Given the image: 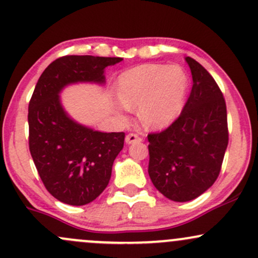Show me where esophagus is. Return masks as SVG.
Here are the masks:
<instances>
[{"mask_svg":"<svg viewBox=\"0 0 258 258\" xmlns=\"http://www.w3.org/2000/svg\"><path fill=\"white\" fill-rule=\"evenodd\" d=\"M126 143L127 144H132V143H136V142H142V138L140 137V136H137L136 134H128L126 136Z\"/></svg>","mask_w":258,"mask_h":258,"instance_id":"1","label":"esophagus"}]
</instances>
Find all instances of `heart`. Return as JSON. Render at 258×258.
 Masks as SVG:
<instances>
[{
  "instance_id": "1",
  "label": "heart",
  "mask_w": 258,
  "mask_h": 258,
  "mask_svg": "<svg viewBox=\"0 0 258 258\" xmlns=\"http://www.w3.org/2000/svg\"><path fill=\"white\" fill-rule=\"evenodd\" d=\"M187 79L179 66L143 64L118 78L117 94L123 106L138 107L144 126L163 127L179 114Z\"/></svg>"
}]
</instances>
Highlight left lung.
<instances>
[{
    "instance_id": "1",
    "label": "left lung",
    "mask_w": 258,
    "mask_h": 258,
    "mask_svg": "<svg viewBox=\"0 0 258 258\" xmlns=\"http://www.w3.org/2000/svg\"><path fill=\"white\" fill-rule=\"evenodd\" d=\"M186 62L194 84L182 111L168 128L148 135V174L175 202L195 200L216 182L229 142L222 90L202 64Z\"/></svg>"
}]
</instances>
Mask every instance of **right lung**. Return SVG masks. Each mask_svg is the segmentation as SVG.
Segmentation results:
<instances>
[{
  "label": "right lung",
  "mask_w": 258,
  "mask_h": 258,
  "mask_svg": "<svg viewBox=\"0 0 258 258\" xmlns=\"http://www.w3.org/2000/svg\"><path fill=\"white\" fill-rule=\"evenodd\" d=\"M120 61L90 55L58 57L42 72L29 101L30 154L47 191L67 205L84 206L105 189L124 134H105L75 122L58 94L71 83H104L105 67Z\"/></svg>",
  "instance_id": "add662e5"
}]
</instances>
